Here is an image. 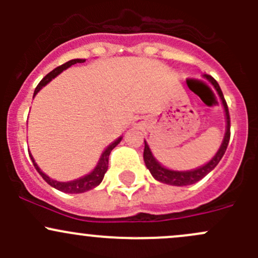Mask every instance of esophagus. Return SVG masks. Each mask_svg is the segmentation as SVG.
<instances>
[{
    "label": "esophagus",
    "mask_w": 258,
    "mask_h": 258,
    "mask_svg": "<svg viewBox=\"0 0 258 258\" xmlns=\"http://www.w3.org/2000/svg\"><path fill=\"white\" fill-rule=\"evenodd\" d=\"M135 124H136V126H137V122H135Z\"/></svg>",
    "instance_id": "esophagus-1"
}]
</instances>
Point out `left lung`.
Segmentation results:
<instances>
[{"instance_id": "1", "label": "left lung", "mask_w": 258, "mask_h": 258, "mask_svg": "<svg viewBox=\"0 0 258 258\" xmlns=\"http://www.w3.org/2000/svg\"><path fill=\"white\" fill-rule=\"evenodd\" d=\"M202 77L206 79L211 85L215 87L216 92H217L218 97H220L221 100V103H222L223 106V111H225V119H226V131H225V136H223V140H222V144H221L220 148L217 150V152L215 153V156L211 158L209 162L205 163V165L194 168V170L178 171V170H172V168L165 167L162 163L158 162L157 158L153 156L152 151H151L147 141L145 140V150H144L145 165L146 167L148 168V171L151 172V175L153 176V178L157 179L158 182H162V183H166V184H171V186H188V184L196 183V182H199L200 179L204 178L205 176L209 175L211 171L218 165V162H220L221 158L223 157V155H225L226 148H227L228 146V141H230V114H228L227 103H226L225 97H223V93L222 91H221L220 86H218L217 81L206 74L202 75Z\"/></svg>"}]
</instances>
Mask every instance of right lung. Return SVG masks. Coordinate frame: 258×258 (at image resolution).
Instances as JSON below:
<instances>
[{
  "label": "right lung",
  "instance_id": "right-lung-1",
  "mask_svg": "<svg viewBox=\"0 0 258 258\" xmlns=\"http://www.w3.org/2000/svg\"><path fill=\"white\" fill-rule=\"evenodd\" d=\"M85 61H86L85 58L70 59V61L66 62V63L61 64V66H58V67H56L54 70H52V71L49 72L48 75H46V76L42 79V81L38 83V86L36 87V90H35V93H33V97H35V96L40 92V90H42V87H45L47 83H49L52 80L54 79V77L58 76L62 71H64V70H67L69 67H71L72 64L83 63ZM121 140H122V136H119L118 139L114 140L112 144L108 145L107 147L105 148V151L101 153L100 160H98L97 165L95 166V168H93L91 172H88L87 175L82 176V177L72 179V181H67V182H61V181H57V179L48 177V176L46 175V173L43 172L40 167H38V165L36 163L35 158H33L32 153H31L30 151H28V153H30V157H31V160H32L33 166H35V168L37 170V172L42 176V178L47 182L49 186H52L53 188L58 189V191L64 192V194H83V192H87V191H90V189L96 188V187H97L98 184L102 182L103 177H105V173L107 172V168H108V156H110L111 151H112L113 148L116 147L119 142H121Z\"/></svg>",
  "mask_w": 258,
  "mask_h": 258
}]
</instances>
